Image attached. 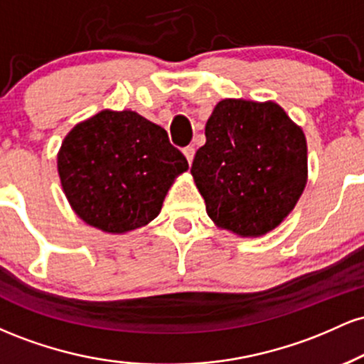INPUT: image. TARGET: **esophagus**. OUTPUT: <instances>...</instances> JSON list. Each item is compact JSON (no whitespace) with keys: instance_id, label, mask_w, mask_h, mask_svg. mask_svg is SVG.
<instances>
[{"instance_id":"esophagus-1","label":"esophagus","mask_w":364,"mask_h":364,"mask_svg":"<svg viewBox=\"0 0 364 364\" xmlns=\"http://www.w3.org/2000/svg\"><path fill=\"white\" fill-rule=\"evenodd\" d=\"M183 154H185L188 164H191V162H193V157H195V149L191 147V145H188V147L183 149Z\"/></svg>"}]
</instances>
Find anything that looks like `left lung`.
I'll use <instances>...</instances> for the list:
<instances>
[{
	"instance_id": "8db88e82",
	"label": "left lung",
	"mask_w": 364,
	"mask_h": 364,
	"mask_svg": "<svg viewBox=\"0 0 364 364\" xmlns=\"http://www.w3.org/2000/svg\"><path fill=\"white\" fill-rule=\"evenodd\" d=\"M191 174L219 228L262 236L282 223L306 185V139L279 104L224 99L205 124Z\"/></svg>"
}]
</instances>
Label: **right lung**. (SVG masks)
I'll use <instances>...</instances> for the list:
<instances>
[{"instance_id": "right-lung-1", "label": "right lung", "mask_w": 364, "mask_h": 364, "mask_svg": "<svg viewBox=\"0 0 364 364\" xmlns=\"http://www.w3.org/2000/svg\"><path fill=\"white\" fill-rule=\"evenodd\" d=\"M186 169L168 132L133 111H101L77 124L58 156L70 205L112 235L156 219L174 178Z\"/></svg>"}]
</instances>
